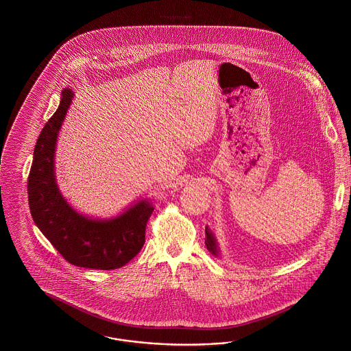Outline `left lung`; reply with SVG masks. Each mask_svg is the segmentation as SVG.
Returning a JSON list of instances; mask_svg holds the SVG:
<instances>
[{
	"label": "left lung",
	"instance_id": "8db88e82",
	"mask_svg": "<svg viewBox=\"0 0 351 351\" xmlns=\"http://www.w3.org/2000/svg\"><path fill=\"white\" fill-rule=\"evenodd\" d=\"M204 243H206L207 250H208L215 257H219V256H220V247H219V243H217V241H216L215 234H213V230H211L208 226H206V239H204Z\"/></svg>",
	"mask_w": 351,
	"mask_h": 351
}]
</instances>
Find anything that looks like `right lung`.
<instances>
[{
    "label": "right lung",
    "instance_id": "add662e5",
    "mask_svg": "<svg viewBox=\"0 0 351 351\" xmlns=\"http://www.w3.org/2000/svg\"><path fill=\"white\" fill-rule=\"evenodd\" d=\"M73 97L71 88H64L60 104L36 143L28 178L29 208L33 221L68 263L87 269H118L144 245L154 206L143 198L114 217L94 219L75 211L64 198L55 176V152Z\"/></svg>",
    "mask_w": 351,
    "mask_h": 351
}]
</instances>
